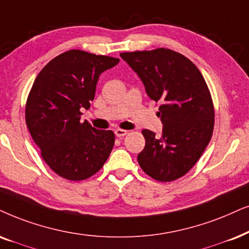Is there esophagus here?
I'll return each instance as SVG.
<instances>
[{
	"mask_svg": "<svg viewBox=\"0 0 249 249\" xmlns=\"http://www.w3.org/2000/svg\"><path fill=\"white\" fill-rule=\"evenodd\" d=\"M115 136H117V137H124V136H125V135H127L128 134V131L127 130H124V129H120V128H119V129H115Z\"/></svg>",
	"mask_w": 249,
	"mask_h": 249,
	"instance_id": "34e87169",
	"label": "esophagus"
}]
</instances>
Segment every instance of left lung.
<instances>
[{
    "mask_svg": "<svg viewBox=\"0 0 249 249\" xmlns=\"http://www.w3.org/2000/svg\"><path fill=\"white\" fill-rule=\"evenodd\" d=\"M146 90L160 103V138L144 129L145 147L137 160L142 169L159 182L185 175L207 147L214 130V105L208 86L195 64L170 49L122 53Z\"/></svg>",
    "mask_w": 249,
    "mask_h": 249,
    "instance_id": "1",
    "label": "left lung"
}]
</instances>
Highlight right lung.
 Segmentation results:
<instances>
[{"label": "right lung", "mask_w": 249, "mask_h": 249, "mask_svg": "<svg viewBox=\"0 0 249 249\" xmlns=\"http://www.w3.org/2000/svg\"><path fill=\"white\" fill-rule=\"evenodd\" d=\"M120 61L82 50L54 57L42 69L26 102L25 118L41 157L57 175L82 180L95 175L114 145L112 130L81 122L93 101L99 75Z\"/></svg>", "instance_id": "1"}]
</instances>
